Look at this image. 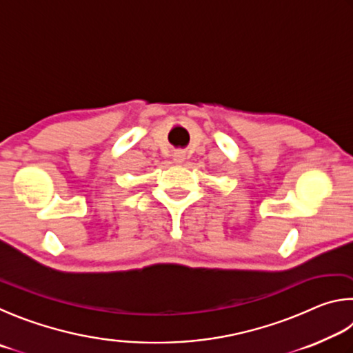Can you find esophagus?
I'll return each mask as SVG.
<instances>
[{
    "mask_svg": "<svg viewBox=\"0 0 353 353\" xmlns=\"http://www.w3.org/2000/svg\"><path fill=\"white\" fill-rule=\"evenodd\" d=\"M173 161H175V163H178V164H180V163H183V161H184V157H183V154L178 153V154H175V158H173Z\"/></svg>",
    "mask_w": 353,
    "mask_h": 353,
    "instance_id": "34e87169",
    "label": "esophagus"
}]
</instances>
